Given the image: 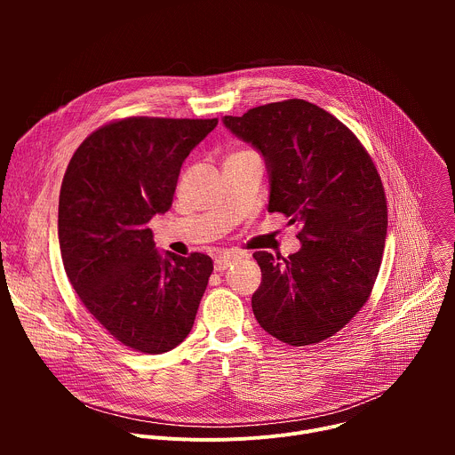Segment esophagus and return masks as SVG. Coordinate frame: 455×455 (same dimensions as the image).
I'll list each match as a JSON object with an SVG mask.
<instances>
[{
  "mask_svg": "<svg viewBox=\"0 0 455 455\" xmlns=\"http://www.w3.org/2000/svg\"><path fill=\"white\" fill-rule=\"evenodd\" d=\"M239 259H241L239 253H223V255L216 257L214 270H216V272H225V270L230 268L235 261H239Z\"/></svg>",
  "mask_w": 455,
  "mask_h": 455,
  "instance_id": "34e87169",
  "label": "esophagus"
}]
</instances>
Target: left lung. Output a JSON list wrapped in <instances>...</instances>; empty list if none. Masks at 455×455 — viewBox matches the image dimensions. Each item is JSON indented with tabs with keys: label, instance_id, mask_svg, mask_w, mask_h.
<instances>
[{
	"label": "left lung",
	"instance_id": "obj_1",
	"mask_svg": "<svg viewBox=\"0 0 455 455\" xmlns=\"http://www.w3.org/2000/svg\"><path fill=\"white\" fill-rule=\"evenodd\" d=\"M237 139L263 155L268 212L300 223V250L286 259L255 251L261 286L253 315L267 333L300 347L339 333L367 302L387 235L379 174L349 129L300 99L223 116Z\"/></svg>",
	"mask_w": 455,
	"mask_h": 455
}]
</instances>
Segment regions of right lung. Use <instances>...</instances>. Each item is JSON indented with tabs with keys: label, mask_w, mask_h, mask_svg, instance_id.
Wrapping results in <instances>:
<instances>
[{
	"label": "right lung",
	"mask_w": 455,
	"mask_h": 455,
	"mask_svg": "<svg viewBox=\"0 0 455 455\" xmlns=\"http://www.w3.org/2000/svg\"><path fill=\"white\" fill-rule=\"evenodd\" d=\"M218 118L132 116L93 132L59 194V248L81 302L118 342L162 355L192 330L212 259L158 251L148 223L172 205L181 164Z\"/></svg>",
	"instance_id": "obj_1"
}]
</instances>
